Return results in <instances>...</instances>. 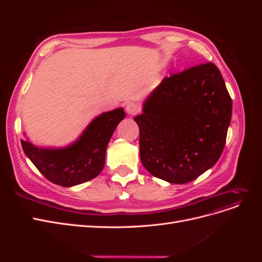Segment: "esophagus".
Returning a JSON list of instances; mask_svg holds the SVG:
<instances>
[{"instance_id":"obj_1","label":"esophagus","mask_w":262,"mask_h":262,"mask_svg":"<svg viewBox=\"0 0 262 262\" xmlns=\"http://www.w3.org/2000/svg\"><path fill=\"white\" fill-rule=\"evenodd\" d=\"M125 112L130 116L137 115L140 112V106L136 104V102H129V104L125 106Z\"/></svg>"}]
</instances>
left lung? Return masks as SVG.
I'll list each match as a JSON object with an SVG mask.
<instances>
[{"instance_id": "obj_1", "label": "left lung", "mask_w": 262, "mask_h": 262, "mask_svg": "<svg viewBox=\"0 0 262 262\" xmlns=\"http://www.w3.org/2000/svg\"><path fill=\"white\" fill-rule=\"evenodd\" d=\"M232 107L223 76L211 62L165 77L134 118L142 164L170 184L196 179L223 152Z\"/></svg>"}]
</instances>
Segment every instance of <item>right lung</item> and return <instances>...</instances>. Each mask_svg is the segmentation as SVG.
Here are the masks:
<instances>
[{
  "instance_id": "right-lung-1",
  "label": "right lung",
  "mask_w": 262,
  "mask_h": 262,
  "mask_svg": "<svg viewBox=\"0 0 262 262\" xmlns=\"http://www.w3.org/2000/svg\"><path fill=\"white\" fill-rule=\"evenodd\" d=\"M124 117L122 107L102 113L93 119L77 140L67 146H37L26 139L21 140V147L49 181L62 187H73L99 175L105 166L110 138Z\"/></svg>"
}]
</instances>
